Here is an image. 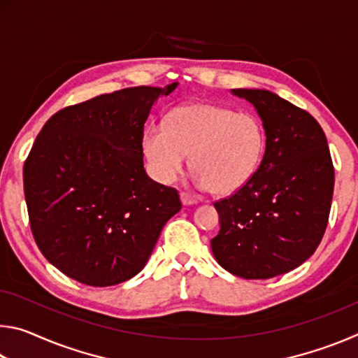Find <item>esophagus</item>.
Returning a JSON list of instances; mask_svg holds the SVG:
<instances>
[{
	"label": "esophagus",
	"mask_w": 358,
	"mask_h": 358,
	"mask_svg": "<svg viewBox=\"0 0 358 358\" xmlns=\"http://www.w3.org/2000/svg\"><path fill=\"white\" fill-rule=\"evenodd\" d=\"M180 199H181V202H183V205H194L199 202L197 197H194V196H191V194H187L185 191L180 192Z\"/></svg>",
	"instance_id": "esophagus-1"
}]
</instances>
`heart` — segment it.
<instances>
[{
	"label": "heart",
	"mask_w": 358,
	"mask_h": 358,
	"mask_svg": "<svg viewBox=\"0 0 358 358\" xmlns=\"http://www.w3.org/2000/svg\"><path fill=\"white\" fill-rule=\"evenodd\" d=\"M264 150L265 131L257 117L210 102L175 107L166 123L151 121L142 136L155 180L171 183L189 155L194 183L221 196L241 189L254 177Z\"/></svg>",
	"instance_id": "b5f03b06"
}]
</instances>
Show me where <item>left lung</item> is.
Here are the masks:
<instances>
[{"mask_svg":"<svg viewBox=\"0 0 358 358\" xmlns=\"http://www.w3.org/2000/svg\"><path fill=\"white\" fill-rule=\"evenodd\" d=\"M256 107L266 136L254 177L215 202L220 234L211 251L224 270L268 280L311 257L329 222L335 169L313 115L266 90H232Z\"/></svg>","mask_w":358,"mask_h":358,"instance_id":"1","label":"left lung"}]
</instances>
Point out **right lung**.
Masks as SVG:
<instances>
[{"mask_svg":"<svg viewBox=\"0 0 358 358\" xmlns=\"http://www.w3.org/2000/svg\"><path fill=\"white\" fill-rule=\"evenodd\" d=\"M177 85L124 88L64 107L36 137L23 166L29 226L66 276L93 287L131 280L180 211L178 191L148 177L142 151L151 106Z\"/></svg>","mask_w":358,"mask_h":358,"instance_id":"1","label":"right lung"}]
</instances>
